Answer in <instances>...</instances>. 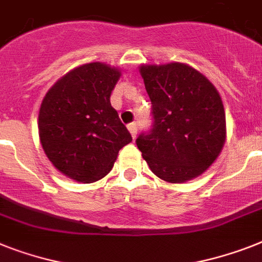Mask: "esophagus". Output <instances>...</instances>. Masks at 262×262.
I'll list each match as a JSON object with an SVG mask.
<instances>
[{
	"mask_svg": "<svg viewBox=\"0 0 262 262\" xmlns=\"http://www.w3.org/2000/svg\"><path fill=\"white\" fill-rule=\"evenodd\" d=\"M127 128H128L131 136H133V138H136V134H138V124H136L135 122L129 123L128 126H127Z\"/></svg>",
	"mask_w": 262,
	"mask_h": 262,
	"instance_id": "obj_1",
	"label": "esophagus"
}]
</instances>
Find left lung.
<instances>
[{"instance_id":"8db88e82","label":"left lung","mask_w":262,"mask_h":262,"mask_svg":"<svg viewBox=\"0 0 262 262\" xmlns=\"http://www.w3.org/2000/svg\"><path fill=\"white\" fill-rule=\"evenodd\" d=\"M154 124L136 146L157 177L170 183L196 178L213 165L226 139L221 96L193 67L182 62L140 66Z\"/></svg>"}]
</instances>
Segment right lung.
<instances>
[{"label":"right lung","instance_id":"obj_1","mask_svg":"<svg viewBox=\"0 0 262 262\" xmlns=\"http://www.w3.org/2000/svg\"><path fill=\"white\" fill-rule=\"evenodd\" d=\"M120 75L104 62L84 64L57 80L42 99L41 146L52 165L73 181L105 177L119 150L133 140L110 101Z\"/></svg>","mask_w":262,"mask_h":262}]
</instances>
